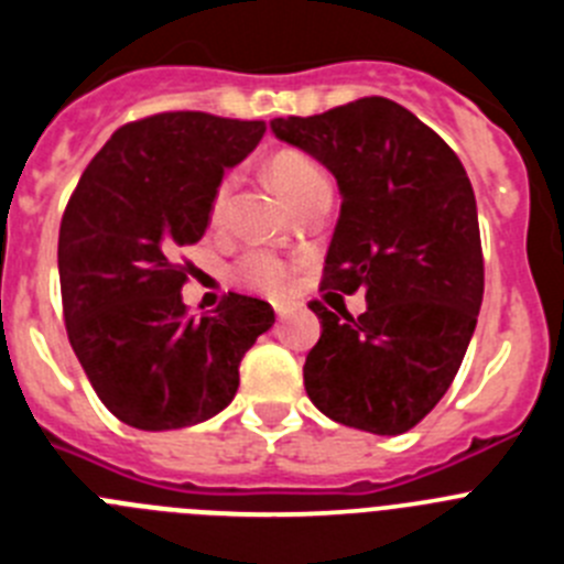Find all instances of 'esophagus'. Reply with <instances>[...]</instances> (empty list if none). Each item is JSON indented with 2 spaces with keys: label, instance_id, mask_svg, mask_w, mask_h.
<instances>
[{
  "label": "esophagus",
  "instance_id": "esophagus-1",
  "mask_svg": "<svg viewBox=\"0 0 564 564\" xmlns=\"http://www.w3.org/2000/svg\"><path fill=\"white\" fill-rule=\"evenodd\" d=\"M293 313V307L288 305H276V318H288Z\"/></svg>",
  "mask_w": 564,
  "mask_h": 564
}]
</instances>
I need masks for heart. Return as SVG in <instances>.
<instances>
[{
  "mask_svg": "<svg viewBox=\"0 0 564 564\" xmlns=\"http://www.w3.org/2000/svg\"><path fill=\"white\" fill-rule=\"evenodd\" d=\"M268 177L273 181V186L279 192L285 194V200L296 203L302 194L311 192L313 186L318 183H330L327 181V172L313 161L311 154L305 152H279L273 154L271 163H268ZM228 183H223L214 194V203H212V220L217 223L226 214L228 206ZM237 276L246 282V285L257 288L262 293H271V296H282L293 288V279H296V265L288 262V259L276 257L271 251H251L246 257L239 259L237 265Z\"/></svg>",
  "mask_w": 564,
  "mask_h": 564,
  "instance_id": "obj_1",
  "label": "heart"
}]
</instances>
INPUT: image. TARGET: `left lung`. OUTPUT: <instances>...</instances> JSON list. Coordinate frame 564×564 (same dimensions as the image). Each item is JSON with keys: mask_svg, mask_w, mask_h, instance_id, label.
<instances>
[{"mask_svg": "<svg viewBox=\"0 0 564 564\" xmlns=\"http://www.w3.org/2000/svg\"><path fill=\"white\" fill-rule=\"evenodd\" d=\"M279 141L316 158L341 194L322 288L364 291L358 318L311 302L322 336L305 390L330 421L401 435L455 381L482 302L477 203L460 158L390 98L273 118Z\"/></svg>", "mask_w": 564, "mask_h": 564, "instance_id": "left-lung-1", "label": "left lung"}]
</instances>
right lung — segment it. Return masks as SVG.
Instances as JSON below:
<instances>
[{
  "instance_id": "add662e5",
  "label": "right lung",
  "mask_w": 564,
  "mask_h": 564,
  "mask_svg": "<svg viewBox=\"0 0 564 564\" xmlns=\"http://www.w3.org/2000/svg\"><path fill=\"white\" fill-rule=\"evenodd\" d=\"M262 134V121L152 115L118 129L69 197L58 231L67 336L104 406L134 430H183L226 410L239 361L276 322L242 293L188 318L177 262L206 234L226 169Z\"/></svg>"
}]
</instances>
